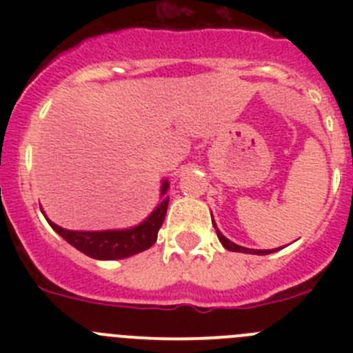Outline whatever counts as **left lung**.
<instances>
[{
	"mask_svg": "<svg viewBox=\"0 0 353 353\" xmlns=\"http://www.w3.org/2000/svg\"><path fill=\"white\" fill-rule=\"evenodd\" d=\"M212 223H214V217H212ZM214 228L215 232H217V236H219V242L223 244L224 249H228V251H235V252H249V254H269V252L276 251V249H248V248H242V245H236L235 242H232L230 239H226V236L223 235V233L217 230V226H215L214 223ZM279 249V248H277Z\"/></svg>",
	"mask_w": 353,
	"mask_h": 353,
	"instance_id": "1",
	"label": "left lung"
}]
</instances>
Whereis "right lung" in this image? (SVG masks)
Returning a JSON list of instances; mask_svg holds the SVG:
<instances>
[{
    "label": "right lung",
    "mask_w": 353,
    "mask_h": 353,
    "mask_svg": "<svg viewBox=\"0 0 353 353\" xmlns=\"http://www.w3.org/2000/svg\"><path fill=\"white\" fill-rule=\"evenodd\" d=\"M170 182L162 180L161 185V203L154 208V212L146 217L143 223L136 224L132 228H123V230H102V232H77V230H65L52 223L46 215L48 223L60 236H63L68 244L74 245L77 251L84 252L86 256L95 258V260H123V258L134 256L138 252L146 251L155 244L157 233L161 230L164 217H166L168 196Z\"/></svg>",
    "instance_id": "1"
}]
</instances>
